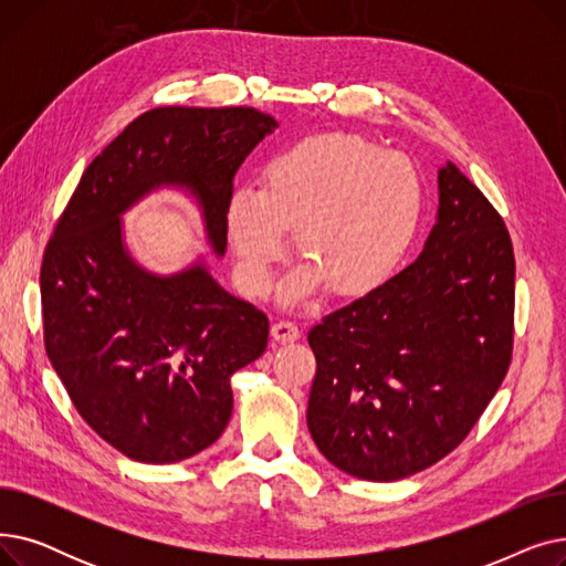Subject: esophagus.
I'll return each instance as SVG.
<instances>
[{
	"instance_id": "34e87169",
	"label": "esophagus",
	"mask_w": 566,
	"mask_h": 566,
	"mask_svg": "<svg viewBox=\"0 0 566 566\" xmlns=\"http://www.w3.org/2000/svg\"><path fill=\"white\" fill-rule=\"evenodd\" d=\"M271 335L280 344H291V342H295V339L301 337V331H298V325H295L293 321H277V323H273Z\"/></svg>"
}]
</instances>
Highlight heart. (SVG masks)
I'll use <instances>...</instances> for the list:
<instances>
[{
  "mask_svg": "<svg viewBox=\"0 0 566 566\" xmlns=\"http://www.w3.org/2000/svg\"><path fill=\"white\" fill-rule=\"evenodd\" d=\"M424 181L406 156L358 135H316L293 144L263 169L261 188H235L227 233L235 280L265 295L286 252V231L305 263L282 286L298 305L323 286L363 298L403 263L420 231Z\"/></svg>",
  "mask_w": 566,
  "mask_h": 566,
  "instance_id": "heart-1",
  "label": "heart"
}]
</instances>
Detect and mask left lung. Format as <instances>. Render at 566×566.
<instances>
[{
	"mask_svg": "<svg viewBox=\"0 0 566 566\" xmlns=\"http://www.w3.org/2000/svg\"><path fill=\"white\" fill-rule=\"evenodd\" d=\"M514 275L507 227L444 163L422 254L307 335L318 452L358 480L395 482L459 448L510 369Z\"/></svg>",
	"mask_w": 566,
	"mask_h": 566,
	"instance_id": "left-lung-1",
	"label": "left lung"
}]
</instances>
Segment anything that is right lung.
<instances>
[{
    "label": "right lung",
    "mask_w": 566,
    "mask_h": 566,
    "mask_svg": "<svg viewBox=\"0 0 566 566\" xmlns=\"http://www.w3.org/2000/svg\"><path fill=\"white\" fill-rule=\"evenodd\" d=\"M275 128L254 107L144 112L84 169L54 227L41 265L48 358L82 420L133 461L176 463L222 436L231 376L265 350L268 318L201 256L174 275L146 271L122 216L160 188L186 190L224 256L233 174Z\"/></svg>",
    "instance_id": "1"
}]
</instances>
